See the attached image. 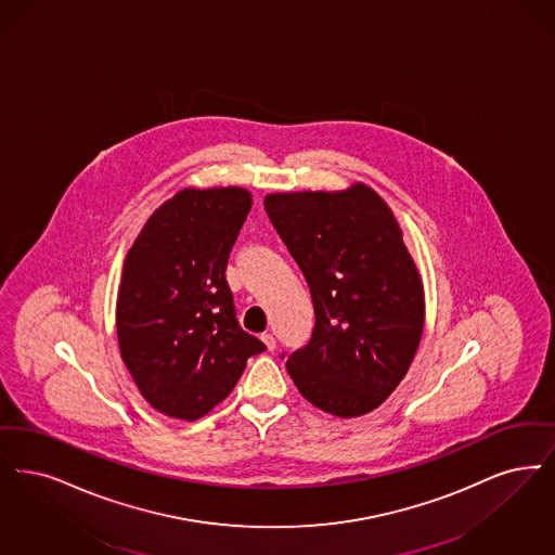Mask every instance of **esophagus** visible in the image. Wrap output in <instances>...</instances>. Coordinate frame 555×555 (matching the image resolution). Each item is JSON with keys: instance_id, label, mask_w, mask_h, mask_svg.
<instances>
[{"instance_id": "esophagus-1", "label": "esophagus", "mask_w": 555, "mask_h": 555, "mask_svg": "<svg viewBox=\"0 0 555 555\" xmlns=\"http://www.w3.org/2000/svg\"><path fill=\"white\" fill-rule=\"evenodd\" d=\"M260 338H262V343H264V347H267L268 351H274V349H276V340H274L272 334L264 333Z\"/></svg>"}]
</instances>
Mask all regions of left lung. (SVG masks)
Masks as SVG:
<instances>
[{
	"label": "left lung",
	"mask_w": 555,
	"mask_h": 555,
	"mask_svg": "<svg viewBox=\"0 0 555 555\" xmlns=\"http://www.w3.org/2000/svg\"><path fill=\"white\" fill-rule=\"evenodd\" d=\"M264 208L315 311L310 343L287 357L288 376L313 406L361 417L395 392L422 340V276L399 222L365 183L268 194Z\"/></svg>",
	"instance_id": "obj_1"
}]
</instances>
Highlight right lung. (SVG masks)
<instances>
[{"instance_id":"obj_1","label":"right lung","mask_w":555,"mask_h":555,"mask_svg":"<svg viewBox=\"0 0 555 555\" xmlns=\"http://www.w3.org/2000/svg\"><path fill=\"white\" fill-rule=\"evenodd\" d=\"M249 208L244 188H185L156 208L126 256L119 351L140 395L167 417H204L267 349L240 326L224 279Z\"/></svg>"}]
</instances>
